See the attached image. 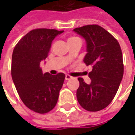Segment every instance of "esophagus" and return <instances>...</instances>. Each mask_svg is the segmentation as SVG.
<instances>
[{
  "instance_id": "34e87169",
  "label": "esophagus",
  "mask_w": 135,
  "mask_h": 135,
  "mask_svg": "<svg viewBox=\"0 0 135 135\" xmlns=\"http://www.w3.org/2000/svg\"><path fill=\"white\" fill-rule=\"evenodd\" d=\"M72 79V77H71L70 75H68V74H66V76H65V79H66V80H69V79Z\"/></svg>"
}]
</instances>
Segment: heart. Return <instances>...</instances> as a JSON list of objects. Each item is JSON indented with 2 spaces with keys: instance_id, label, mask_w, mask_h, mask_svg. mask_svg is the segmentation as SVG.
<instances>
[{
  "instance_id": "obj_1",
  "label": "heart",
  "mask_w": 135,
  "mask_h": 135,
  "mask_svg": "<svg viewBox=\"0 0 135 135\" xmlns=\"http://www.w3.org/2000/svg\"><path fill=\"white\" fill-rule=\"evenodd\" d=\"M78 38V37H69V40H68V41H69V40H75V39Z\"/></svg>"
}]
</instances>
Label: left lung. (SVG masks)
Masks as SVG:
<instances>
[{"mask_svg":"<svg viewBox=\"0 0 135 135\" xmlns=\"http://www.w3.org/2000/svg\"><path fill=\"white\" fill-rule=\"evenodd\" d=\"M73 31L85 40L87 53L83 61L93 66L88 74L90 84L78 78L77 100L85 110L98 111L110 104L122 82L124 74L122 50L116 39L98 25H86Z\"/></svg>","mask_w":135,"mask_h":135,"instance_id":"1","label":"left lung"}]
</instances>
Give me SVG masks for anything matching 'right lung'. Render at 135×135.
Returning a JSON list of instances; mask_svg holds the SVG:
<instances>
[{
  "instance_id": "right-lung-1",
  "label": "right lung",
  "mask_w": 135,
  "mask_h": 135,
  "mask_svg": "<svg viewBox=\"0 0 135 135\" xmlns=\"http://www.w3.org/2000/svg\"><path fill=\"white\" fill-rule=\"evenodd\" d=\"M64 32L50 29H36L22 37L14 47L11 76L22 102L39 113L49 112L56 106L65 74H43L40 62L45 61L56 36Z\"/></svg>"
}]
</instances>
